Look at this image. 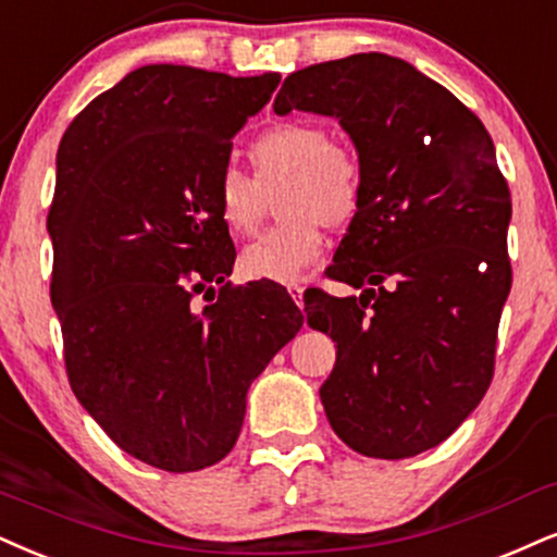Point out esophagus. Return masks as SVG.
Masks as SVG:
<instances>
[{
  "mask_svg": "<svg viewBox=\"0 0 557 557\" xmlns=\"http://www.w3.org/2000/svg\"><path fill=\"white\" fill-rule=\"evenodd\" d=\"M289 294H292V299L297 301L299 307L305 305V286H299V284H292V286H289Z\"/></svg>",
  "mask_w": 557,
  "mask_h": 557,
  "instance_id": "34e87169",
  "label": "esophagus"
}]
</instances>
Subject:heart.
<instances>
[{"instance_id": "heart-1", "label": "heart", "mask_w": 557, "mask_h": 557, "mask_svg": "<svg viewBox=\"0 0 557 557\" xmlns=\"http://www.w3.org/2000/svg\"><path fill=\"white\" fill-rule=\"evenodd\" d=\"M250 162L256 177L224 168L216 177L214 198L224 224L237 235H250L263 219V188L289 177L284 214L289 216L239 256L250 278L294 284L320 258L325 247V222L343 224L356 214L361 170L346 149L318 123L284 121L252 141Z\"/></svg>"}]
</instances>
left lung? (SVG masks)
I'll list each match as a JSON object with an SVG mask.
<instances>
[{"label":"left lung","mask_w":557,"mask_h":557,"mask_svg":"<svg viewBox=\"0 0 557 557\" xmlns=\"http://www.w3.org/2000/svg\"><path fill=\"white\" fill-rule=\"evenodd\" d=\"M273 111L333 115L359 152V206L325 273L361 297L305 299L338 348L320 387L327 421L363 457L421 455L478 408L496 367L511 194L491 134L387 53L299 69Z\"/></svg>","instance_id":"1"}]
</instances>
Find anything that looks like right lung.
<instances>
[{"mask_svg": "<svg viewBox=\"0 0 557 557\" xmlns=\"http://www.w3.org/2000/svg\"><path fill=\"white\" fill-rule=\"evenodd\" d=\"M278 82L149 64L61 136L48 235L66 376L152 468L196 472L230 455L252 380L305 322L284 286L226 281L237 252L214 198L232 136Z\"/></svg>", "mask_w": 557, "mask_h": 557, "instance_id": "obj_1", "label": "right lung"}]
</instances>
